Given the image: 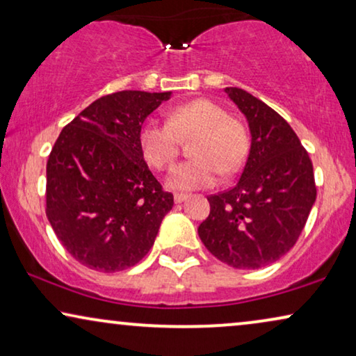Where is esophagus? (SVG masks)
<instances>
[{
    "mask_svg": "<svg viewBox=\"0 0 356 356\" xmlns=\"http://www.w3.org/2000/svg\"><path fill=\"white\" fill-rule=\"evenodd\" d=\"M175 202H177V204H181V202H184V201H186V199L189 197L188 196V194H181V193H177V194H175Z\"/></svg>",
    "mask_w": 356,
    "mask_h": 356,
    "instance_id": "esophagus-1",
    "label": "esophagus"
}]
</instances>
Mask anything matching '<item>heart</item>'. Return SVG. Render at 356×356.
Listing matches in <instances>:
<instances>
[{
	"label": "heart",
	"mask_w": 356,
	"mask_h": 356,
	"mask_svg": "<svg viewBox=\"0 0 356 356\" xmlns=\"http://www.w3.org/2000/svg\"><path fill=\"white\" fill-rule=\"evenodd\" d=\"M189 154L194 159L178 163L167 177L175 191H194L213 186L220 170L235 173L245 163L250 139L241 121L228 116L220 105L197 99L178 105L168 113V123L149 120L139 133V147L150 167L165 170L178 155L179 140L193 138Z\"/></svg>",
	"instance_id": "obj_1"
}]
</instances>
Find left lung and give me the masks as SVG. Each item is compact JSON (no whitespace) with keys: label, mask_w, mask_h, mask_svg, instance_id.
I'll use <instances>...</instances> for the list:
<instances>
[{"label":"left lung","mask_w":356,"mask_h":356,"mask_svg":"<svg viewBox=\"0 0 356 356\" xmlns=\"http://www.w3.org/2000/svg\"><path fill=\"white\" fill-rule=\"evenodd\" d=\"M225 94L245 115L251 147L232 189L207 197L211 213L197 228L204 246L236 269H261L298 240L316 201L313 163L282 116L238 87Z\"/></svg>","instance_id":"left-lung-1"}]
</instances>
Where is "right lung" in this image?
I'll use <instances>...</instances> for the list:
<instances>
[{"mask_svg": "<svg viewBox=\"0 0 356 356\" xmlns=\"http://www.w3.org/2000/svg\"><path fill=\"white\" fill-rule=\"evenodd\" d=\"M172 92L121 90L82 110L47 162V217L66 251L89 269L116 272L147 254L173 194L139 147L147 116Z\"/></svg>", "mask_w": 356, "mask_h": 356, "instance_id": "obj_1", "label": "right lung"}]
</instances>
